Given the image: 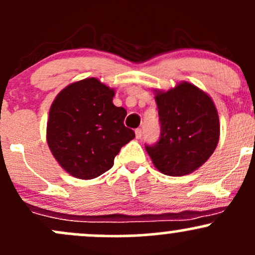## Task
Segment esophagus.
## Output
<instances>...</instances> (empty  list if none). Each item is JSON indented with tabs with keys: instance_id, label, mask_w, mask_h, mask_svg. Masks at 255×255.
Instances as JSON below:
<instances>
[{
	"instance_id": "1",
	"label": "esophagus",
	"mask_w": 255,
	"mask_h": 255,
	"mask_svg": "<svg viewBox=\"0 0 255 255\" xmlns=\"http://www.w3.org/2000/svg\"><path fill=\"white\" fill-rule=\"evenodd\" d=\"M141 135H143V130H141V128H136V129H135V136L138 139H140Z\"/></svg>"
}]
</instances>
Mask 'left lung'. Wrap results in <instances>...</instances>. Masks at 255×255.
I'll use <instances>...</instances> for the list:
<instances>
[{"instance_id": "1", "label": "left lung", "mask_w": 255, "mask_h": 255, "mask_svg": "<svg viewBox=\"0 0 255 255\" xmlns=\"http://www.w3.org/2000/svg\"><path fill=\"white\" fill-rule=\"evenodd\" d=\"M161 134L145 146L155 167L167 176H186L198 170L216 149L220 138L218 110L213 99L195 85L181 82L155 90Z\"/></svg>"}]
</instances>
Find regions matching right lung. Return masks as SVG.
<instances>
[{
	"mask_svg": "<svg viewBox=\"0 0 255 255\" xmlns=\"http://www.w3.org/2000/svg\"><path fill=\"white\" fill-rule=\"evenodd\" d=\"M115 89L96 78L67 85L50 107L49 148L69 175L92 179L114 166L121 148L134 139L123 125L127 111L112 103Z\"/></svg>",
	"mask_w": 255,
	"mask_h": 255,
	"instance_id": "add662e5",
	"label": "right lung"
}]
</instances>
